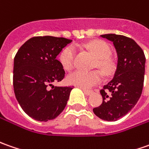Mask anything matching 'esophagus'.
<instances>
[{"label": "esophagus", "instance_id": "1", "mask_svg": "<svg viewBox=\"0 0 149 149\" xmlns=\"http://www.w3.org/2000/svg\"><path fill=\"white\" fill-rule=\"evenodd\" d=\"M81 90L83 91V92L85 93V95H91L92 93H93V91H92L86 90V89H84V88H81Z\"/></svg>", "mask_w": 149, "mask_h": 149}]
</instances>
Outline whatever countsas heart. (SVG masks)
Listing matches in <instances>:
<instances>
[{
  "label": "heart",
  "mask_w": 149,
  "mask_h": 149,
  "mask_svg": "<svg viewBox=\"0 0 149 149\" xmlns=\"http://www.w3.org/2000/svg\"><path fill=\"white\" fill-rule=\"evenodd\" d=\"M86 48L97 58L96 65L105 73H110L113 69V64L108 57L110 54L109 45L102 40H93L86 44ZM76 51L73 46H68L59 55V60L63 68L67 71L73 68L75 63ZM103 79V76L97 70L86 72L77 70L72 72L68 77L70 84L75 85L81 88L89 89L99 84Z\"/></svg>",
  "instance_id": "1"
}]
</instances>
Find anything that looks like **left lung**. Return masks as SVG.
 <instances>
[{
    "label": "left lung",
    "instance_id": "1",
    "mask_svg": "<svg viewBox=\"0 0 149 149\" xmlns=\"http://www.w3.org/2000/svg\"><path fill=\"white\" fill-rule=\"evenodd\" d=\"M100 37L113 43L118 63L113 79L100 91L102 104L94 108L93 112L101 120L116 121L128 114L141 96L146 58L134 39L115 33Z\"/></svg>",
    "mask_w": 149,
    "mask_h": 149
}]
</instances>
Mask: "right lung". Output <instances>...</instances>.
<instances>
[{"instance_id": "obj_1", "label": "right lung", "mask_w": 149, "mask_h": 149, "mask_svg": "<svg viewBox=\"0 0 149 149\" xmlns=\"http://www.w3.org/2000/svg\"><path fill=\"white\" fill-rule=\"evenodd\" d=\"M71 42V39L53 36L33 37L15 54V95L24 111L35 120H54L67 105L73 87L54 86L52 83L64 77L65 71L56 58Z\"/></svg>"}]
</instances>
